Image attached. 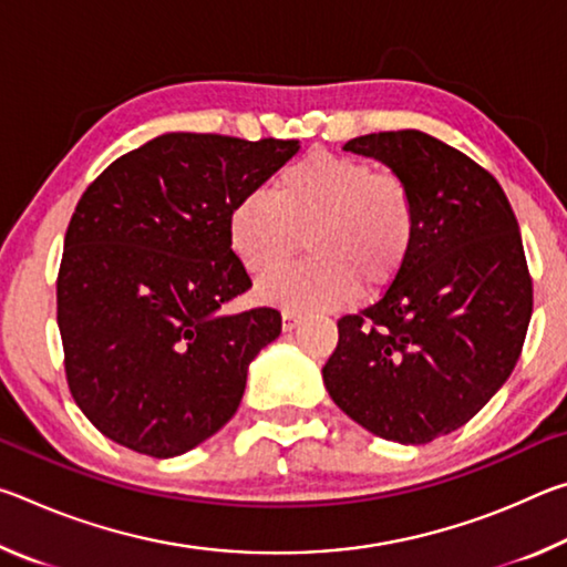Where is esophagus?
I'll use <instances>...</instances> for the list:
<instances>
[{"instance_id":"obj_1","label":"esophagus","mask_w":567,"mask_h":567,"mask_svg":"<svg viewBox=\"0 0 567 567\" xmlns=\"http://www.w3.org/2000/svg\"><path fill=\"white\" fill-rule=\"evenodd\" d=\"M300 322H302L300 315L290 312V310H282V330H285V332H292Z\"/></svg>"}]
</instances>
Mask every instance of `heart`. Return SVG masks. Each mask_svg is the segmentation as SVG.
<instances>
[{"mask_svg":"<svg viewBox=\"0 0 567 567\" xmlns=\"http://www.w3.org/2000/svg\"><path fill=\"white\" fill-rule=\"evenodd\" d=\"M307 237L310 260L260 285L265 302L290 312L340 307L358 292L398 280L417 237L410 182L372 162L318 150L287 165L270 195L249 192L227 215V239L239 265L270 277Z\"/></svg>","mask_w":567,"mask_h":567,"instance_id":"heart-1","label":"heart"}]
</instances>
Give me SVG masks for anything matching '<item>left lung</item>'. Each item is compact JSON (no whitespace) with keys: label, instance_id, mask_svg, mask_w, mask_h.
Returning a JSON list of instances; mask_svg holds the SVG:
<instances>
[{"label":"left lung","instance_id":"left-lung-1","mask_svg":"<svg viewBox=\"0 0 567 567\" xmlns=\"http://www.w3.org/2000/svg\"><path fill=\"white\" fill-rule=\"evenodd\" d=\"M410 182L417 237L378 302L338 320L330 398L372 435L422 445L475 417L520 358L533 315L520 227L497 179L420 130L354 137Z\"/></svg>","mask_w":567,"mask_h":567}]
</instances>
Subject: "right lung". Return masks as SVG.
<instances>
[{
    "label": "right lung",
    "instance_id": "obj_1",
    "mask_svg": "<svg viewBox=\"0 0 567 567\" xmlns=\"http://www.w3.org/2000/svg\"><path fill=\"white\" fill-rule=\"evenodd\" d=\"M297 150L169 132L84 189L64 235L56 324L66 385L104 437L175 457L235 415L249 362L282 318L272 307L223 312L252 287L227 215Z\"/></svg>",
    "mask_w": 567,
    "mask_h": 567
}]
</instances>
